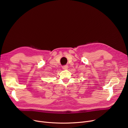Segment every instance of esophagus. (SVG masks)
<instances>
[{
    "instance_id": "esophagus-1",
    "label": "esophagus",
    "mask_w": 128,
    "mask_h": 128,
    "mask_svg": "<svg viewBox=\"0 0 128 128\" xmlns=\"http://www.w3.org/2000/svg\"><path fill=\"white\" fill-rule=\"evenodd\" d=\"M62 68H63V70H67L68 69V65H64V66H63V67H62Z\"/></svg>"
}]
</instances>
